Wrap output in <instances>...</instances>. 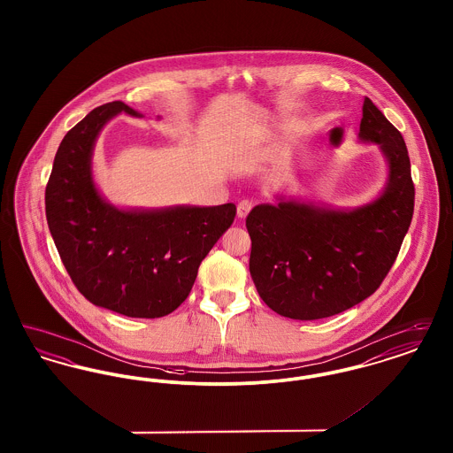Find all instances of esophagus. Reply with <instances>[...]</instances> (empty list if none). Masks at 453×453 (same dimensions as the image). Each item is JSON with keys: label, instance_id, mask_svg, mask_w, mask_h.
<instances>
[{"label": "esophagus", "instance_id": "obj_1", "mask_svg": "<svg viewBox=\"0 0 453 453\" xmlns=\"http://www.w3.org/2000/svg\"><path fill=\"white\" fill-rule=\"evenodd\" d=\"M253 200H248V198H244V200H241L239 203H237V217H241V219H244V217L250 214V211L253 209Z\"/></svg>", "mask_w": 453, "mask_h": 453}]
</instances>
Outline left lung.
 I'll list each match as a JSON object with an SVG mask.
<instances>
[{"mask_svg": "<svg viewBox=\"0 0 453 453\" xmlns=\"http://www.w3.org/2000/svg\"><path fill=\"white\" fill-rule=\"evenodd\" d=\"M360 139L388 161L384 194L357 211L297 202L257 205L246 227L250 272L259 297L277 314L312 321L365 301L388 277L414 212L410 154L401 132L364 100Z\"/></svg>", "mask_w": 453, "mask_h": 453, "instance_id": "obj_1", "label": "left lung"}]
</instances>
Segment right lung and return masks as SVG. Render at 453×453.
Segmentation results:
<instances>
[{"instance_id": "add662e5", "label": "right lung", "mask_w": 453, "mask_h": 453, "mask_svg": "<svg viewBox=\"0 0 453 453\" xmlns=\"http://www.w3.org/2000/svg\"><path fill=\"white\" fill-rule=\"evenodd\" d=\"M120 111L141 117L120 100L110 102L65 134L45 187V216L65 270L88 301L154 319L188 297L236 205L127 212L104 202L91 180V152L98 132Z\"/></svg>"}]
</instances>
